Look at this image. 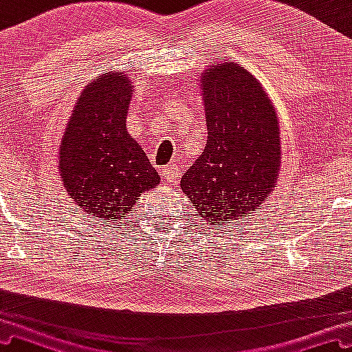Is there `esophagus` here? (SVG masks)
<instances>
[{
  "label": "esophagus",
  "instance_id": "1",
  "mask_svg": "<svg viewBox=\"0 0 352 352\" xmlns=\"http://www.w3.org/2000/svg\"><path fill=\"white\" fill-rule=\"evenodd\" d=\"M161 175L169 183H175L178 178V167L175 164H167L161 169Z\"/></svg>",
  "mask_w": 352,
  "mask_h": 352
}]
</instances>
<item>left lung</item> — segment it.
<instances>
[{
	"mask_svg": "<svg viewBox=\"0 0 352 352\" xmlns=\"http://www.w3.org/2000/svg\"><path fill=\"white\" fill-rule=\"evenodd\" d=\"M207 144L182 190L208 226L239 224L264 204L280 170V126L258 78L232 61L202 72Z\"/></svg>",
	"mask_w": 352,
	"mask_h": 352,
	"instance_id": "1",
	"label": "left lung"
}]
</instances>
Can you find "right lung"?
<instances>
[{
    "instance_id": "1",
    "label": "right lung",
    "mask_w": 352,
    "mask_h": 352,
    "mask_svg": "<svg viewBox=\"0 0 352 352\" xmlns=\"http://www.w3.org/2000/svg\"><path fill=\"white\" fill-rule=\"evenodd\" d=\"M131 99L133 82L123 72L96 77L78 96L61 138L63 185L88 217L123 221L140 194L160 183L126 129Z\"/></svg>"
}]
</instances>
